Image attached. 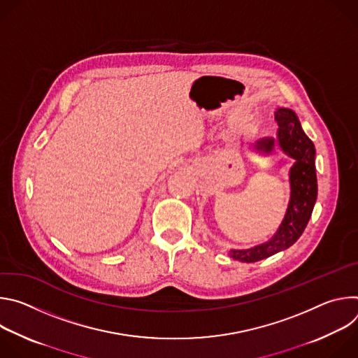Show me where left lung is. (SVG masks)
I'll list each match as a JSON object with an SVG mask.
<instances>
[{"label":"left lung","mask_w":358,"mask_h":358,"mask_svg":"<svg viewBox=\"0 0 358 358\" xmlns=\"http://www.w3.org/2000/svg\"><path fill=\"white\" fill-rule=\"evenodd\" d=\"M275 122L279 126V145L296 160L290 170V202L280 228L269 242L246 250H231V257L241 262H258L292 246L308 225L317 196L316 150L312 140L304 134L296 113L290 109H278ZM273 143V138H262L257 148L272 151Z\"/></svg>","instance_id":"1"}]
</instances>
